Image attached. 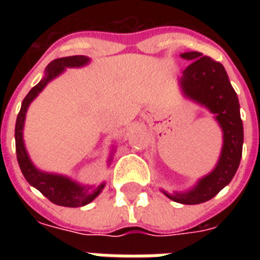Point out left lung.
<instances>
[{
	"mask_svg": "<svg viewBox=\"0 0 260 260\" xmlns=\"http://www.w3.org/2000/svg\"><path fill=\"white\" fill-rule=\"evenodd\" d=\"M181 56L191 62L182 73L183 93L216 114L224 132V146L216 169L187 193H165L175 202L196 205L213 198L236 174L242 159L243 122L238 95L221 63L196 51L185 52Z\"/></svg>",
	"mask_w": 260,
	"mask_h": 260,
	"instance_id": "1",
	"label": "left lung"
}]
</instances>
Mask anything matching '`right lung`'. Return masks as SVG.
I'll use <instances>...</instances> for the list:
<instances>
[{
	"instance_id": "obj_1",
	"label": "right lung",
	"mask_w": 260,
	"mask_h": 260,
	"mask_svg": "<svg viewBox=\"0 0 260 260\" xmlns=\"http://www.w3.org/2000/svg\"><path fill=\"white\" fill-rule=\"evenodd\" d=\"M89 59L82 55L77 56H67V58L55 59L47 66L46 77L40 82L29 90V93L26 94V97L22 101L21 109L18 112L17 120H16V128H14V139H16V154H17L18 166L21 169L22 175L29 182V185L40 191V193L54 202L56 205L69 206V208H78L91 202L94 198L97 197L100 191L102 190L104 185L98 187H82L77 185L75 182L70 181L60 175H54V174H47L39 171L35 169V166L30 163L28 154H26L24 142H22V126H24V120H25V113L28 106L32 102L36 95L43 90L47 83L51 79L55 78L64 70V67H79L86 64Z\"/></svg>"
}]
</instances>
